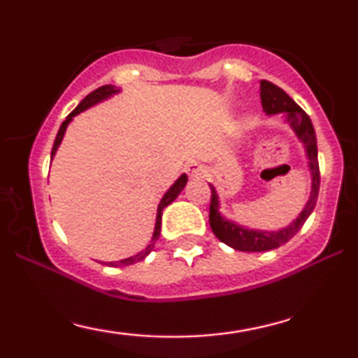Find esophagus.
I'll return each instance as SVG.
<instances>
[{
  "label": "esophagus",
  "mask_w": 358,
  "mask_h": 358,
  "mask_svg": "<svg viewBox=\"0 0 358 358\" xmlns=\"http://www.w3.org/2000/svg\"><path fill=\"white\" fill-rule=\"evenodd\" d=\"M187 173L193 180H200V178H203L205 175H207V168H205L203 165H200V163L193 162L187 166Z\"/></svg>",
  "instance_id": "obj_1"
}]
</instances>
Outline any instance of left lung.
<instances>
[{
  "mask_svg": "<svg viewBox=\"0 0 358 358\" xmlns=\"http://www.w3.org/2000/svg\"><path fill=\"white\" fill-rule=\"evenodd\" d=\"M261 102L262 109L266 114H286V121L293 127L299 141L305 145L308 166L311 173V192L310 200H308L305 208L298 215L296 220L291 222L287 227L281 231H254L244 225H237L234 222L224 219L219 212V195L217 190L210 185V213H208V222H210L212 232L215 234L217 239L231 248L242 250V252H264V250L276 249L279 245L286 244L291 237H294L303 227L308 217L313 212L316 199H318L320 190V166H318V148H316V134L315 127L311 124V119L299 106L291 99L289 96L278 85L269 80H261Z\"/></svg>",
  "mask_w": 358,
  "mask_h": 358,
  "instance_id": "obj_1",
  "label": "left lung"
}]
</instances>
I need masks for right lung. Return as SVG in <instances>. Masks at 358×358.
<instances>
[{
	"label": "right lung",
	"mask_w": 358,
	"mask_h": 358,
	"mask_svg": "<svg viewBox=\"0 0 358 358\" xmlns=\"http://www.w3.org/2000/svg\"><path fill=\"white\" fill-rule=\"evenodd\" d=\"M117 92H119V89L114 87V85H102V87L96 89V90H92V92H90L89 96L85 97V99L82 101L80 104L77 106V108L73 109L71 114H69L67 119H65V121L62 122V126H60L59 133H57L55 141H53L52 158H53V156H55L57 150H59V146H60L62 139H64L65 129H67L69 122L72 121L73 116H77V114L82 113V110L89 109L90 106H94V104H97V102H101V101L108 99V97L114 96V94H117ZM187 182H188L187 175H182V176H180L178 180H176V182H175L173 185H171L170 190H168V192L165 193V195H163L162 202H159V205H158V212H156V224H155V232H153V237H151V241H150V244H148V248H146V249H143L141 252H138L136 256H131V257H127V259H121V261H116V262H109V266H129V264H134V262L143 261V259H145V257L148 256V254H150L151 250H153L155 244H156V241H158V237H159V232H162V215H163V208L168 207V205H170L171 202H173V200L176 199V196L180 195V192L183 190L185 185H187Z\"/></svg>",
	"instance_id": "add662e5"
}]
</instances>
